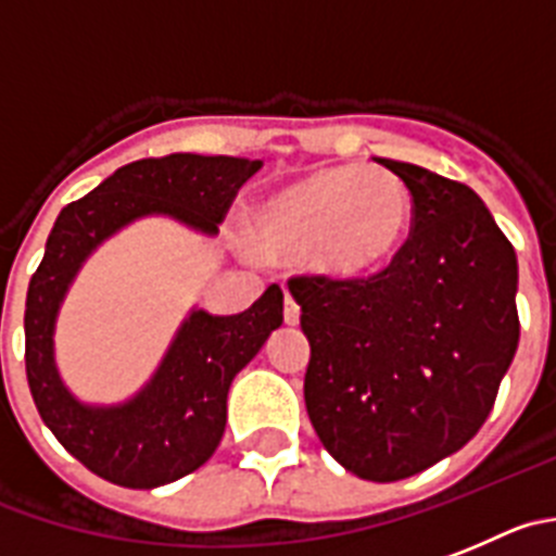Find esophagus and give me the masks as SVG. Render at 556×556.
Segmentation results:
<instances>
[{"mask_svg": "<svg viewBox=\"0 0 556 556\" xmlns=\"http://www.w3.org/2000/svg\"><path fill=\"white\" fill-rule=\"evenodd\" d=\"M299 318H302V309H299V304H295L293 295L285 293V324L295 326L299 324Z\"/></svg>", "mask_w": 556, "mask_h": 556, "instance_id": "obj_1", "label": "esophagus"}]
</instances>
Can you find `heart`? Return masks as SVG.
Here are the masks:
<instances>
[{"label":"heart","mask_w":556,"mask_h":556,"mask_svg":"<svg viewBox=\"0 0 556 556\" xmlns=\"http://www.w3.org/2000/svg\"><path fill=\"white\" fill-rule=\"evenodd\" d=\"M412 222L414 200L401 175L376 164H337L268 197L254 214V236L266 252L304 254L318 274L354 279L387 266Z\"/></svg>","instance_id":"obj_1"}]
</instances>
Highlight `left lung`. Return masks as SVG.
<instances>
[{"mask_svg":"<svg viewBox=\"0 0 556 556\" xmlns=\"http://www.w3.org/2000/svg\"><path fill=\"white\" fill-rule=\"evenodd\" d=\"M414 200L383 271L290 277L309 340L304 403L331 458L395 482L458 453L482 428L518 349L513 243L469 186L376 159Z\"/></svg>","mask_w":556,"mask_h":556,"instance_id":"1","label":"left lung"}]
</instances>
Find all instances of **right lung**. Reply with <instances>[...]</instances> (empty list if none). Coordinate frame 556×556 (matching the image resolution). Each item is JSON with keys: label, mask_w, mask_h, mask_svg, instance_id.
Returning a JSON list of instances; mask_svg holds the SVG:
<instances>
[{"label": "right lung", "mask_w": 556, "mask_h": 556, "mask_svg": "<svg viewBox=\"0 0 556 556\" xmlns=\"http://www.w3.org/2000/svg\"><path fill=\"white\" fill-rule=\"evenodd\" d=\"M261 167L263 161L197 153L134 161L62 207L51 227L24 309L29 392L56 442L114 485L159 489L214 455L232 378L282 326V290L268 285L238 315L191 309L142 392L121 406H87L67 392L54 365V324L67 285L98 243L142 216H173L216 236L238 189Z\"/></svg>", "instance_id": "add662e5"}]
</instances>
